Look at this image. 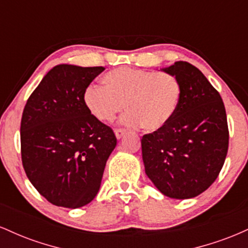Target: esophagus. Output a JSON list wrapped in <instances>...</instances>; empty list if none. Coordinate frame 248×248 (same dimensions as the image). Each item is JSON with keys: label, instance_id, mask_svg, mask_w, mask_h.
<instances>
[{"label": "esophagus", "instance_id": "1", "mask_svg": "<svg viewBox=\"0 0 248 248\" xmlns=\"http://www.w3.org/2000/svg\"><path fill=\"white\" fill-rule=\"evenodd\" d=\"M114 133H115L116 138L121 139L122 136H124V134H126V129H124V128H116V129L114 130Z\"/></svg>", "mask_w": 248, "mask_h": 248}]
</instances>
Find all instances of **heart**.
<instances>
[{"label":"heart","instance_id":"obj_1","mask_svg":"<svg viewBox=\"0 0 248 248\" xmlns=\"http://www.w3.org/2000/svg\"><path fill=\"white\" fill-rule=\"evenodd\" d=\"M104 82L87 87L84 95L88 112L101 122L114 120L126 104L124 124L155 132L171 120L181 99L178 79L167 72L119 67L109 71Z\"/></svg>","mask_w":248,"mask_h":248}]
</instances>
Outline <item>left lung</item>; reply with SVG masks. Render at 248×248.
<instances>
[{
	"label": "left lung",
	"mask_w": 248,
	"mask_h": 248,
	"mask_svg": "<svg viewBox=\"0 0 248 248\" xmlns=\"http://www.w3.org/2000/svg\"><path fill=\"white\" fill-rule=\"evenodd\" d=\"M163 71L181 84L172 119L142 136L147 176L163 195L186 199L216 181L229 149V126L221 96L197 67L175 62Z\"/></svg>",
	"instance_id": "obj_1"
}]
</instances>
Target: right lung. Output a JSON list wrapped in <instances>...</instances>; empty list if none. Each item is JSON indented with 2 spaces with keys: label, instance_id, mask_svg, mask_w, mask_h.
Wrapping results in <instances>:
<instances>
[{
  "label": "right lung",
  "instance_id": "1",
  "mask_svg": "<svg viewBox=\"0 0 248 248\" xmlns=\"http://www.w3.org/2000/svg\"><path fill=\"white\" fill-rule=\"evenodd\" d=\"M104 66L57 65L25 104L21 120L24 171L56 206L81 207L94 199L110 153L112 128L88 112L84 95Z\"/></svg>",
  "mask_w": 248,
  "mask_h": 248
}]
</instances>
